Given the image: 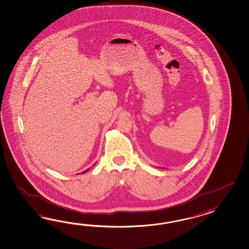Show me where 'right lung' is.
<instances>
[{"instance_id": "obj_1", "label": "right lung", "mask_w": 249, "mask_h": 249, "mask_svg": "<svg viewBox=\"0 0 249 249\" xmlns=\"http://www.w3.org/2000/svg\"><path fill=\"white\" fill-rule=\"evenodd\" d=\"M89 169H88V170H87V171H85V172H82V174H83V173H85V172H88V171H89Z\"/></svg>"}]
</instances>
